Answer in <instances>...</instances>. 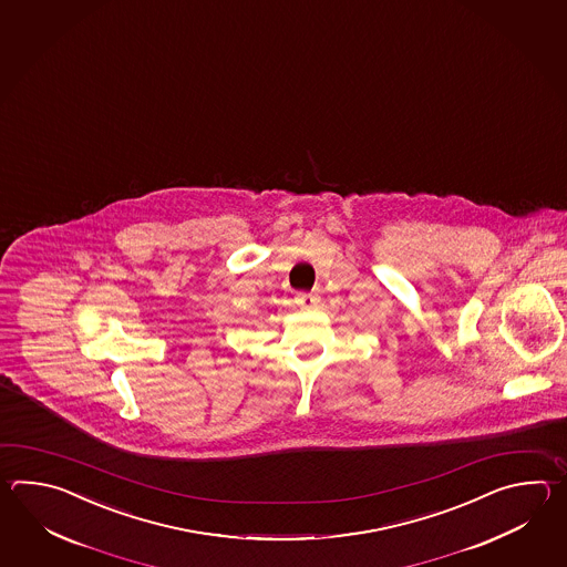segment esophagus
Here are the masks:
<instances>
[{"label":"esophagus","mask_w":567,"mask_h":567,"mask_svg":"<svg viewBox=\"0 0 567 567\" xmlns=\"http://www.w3.org/2000/svg\"><path fill=\"white\" fill-rule=\"evenodd\" d=\"M318 301H320V296L312 291V293H298L296 296V303L301 306V308H313V306H318Z\"/></svg>","instance_id":"1"}]
</instances>
